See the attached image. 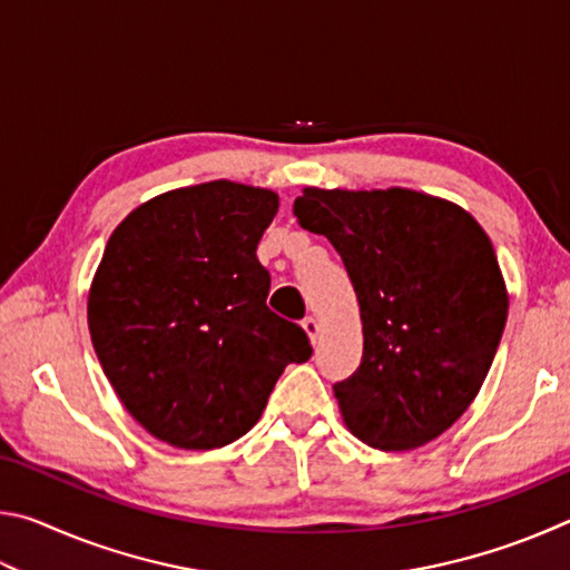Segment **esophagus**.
<instances>
[{
  "mask_svg": "<svg viewBox=\"0 0 570 570\" xmlns=\"http://www.w3.org/2000/svg\"><path fill=\"white\" fill-rule=\"evenodd\" d=\"M302 326H304V332L308 334V340H312V344H316V340H320V322H316L314 316H306Z\"/></svg>",
  "mask_w": 570,
  "mask_h": 570,
  "instance_id": "1",
  "label": "esophagus"
}]
</instances>
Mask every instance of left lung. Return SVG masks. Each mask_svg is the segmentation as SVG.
<instances>
[{
	"mask_svg": "<svg viewBox=\"0 0 570 570\" xmlns=\"http://www.w3.org/2000/svg\"><path fill=\"white\" fill-rule=\"evenodd\" d=\"M294 216L332 240L360 302L362 362L334 384L344 424L384 452L440 438L478 397L505 330L488 234L468 210L410 188H304Z\"/></svg>",
	"mask_w": 570,
	"mask_h": 570,
	"instance_id": "1",
	"label": "left lung"
}]
</instances>
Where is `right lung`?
Instances as JSON below:
<instances>
[{"instance_id": "1", "label": "right lung", "mask_w": 570, "mask_h": 570, "mask_svg": "<svg viewBox=\"0 0 570 570\" xmlns=\"http://www.w3.org/2000/svg\"><path fill=\"white\" fill-rule=\"evenodd\" d=\"M274 190L234 180L168 190L112 230L88 296L105 377L153 438L214 450L254 428L304 330L266 306L256 246Z\"/></svg>"}]
</instances>
